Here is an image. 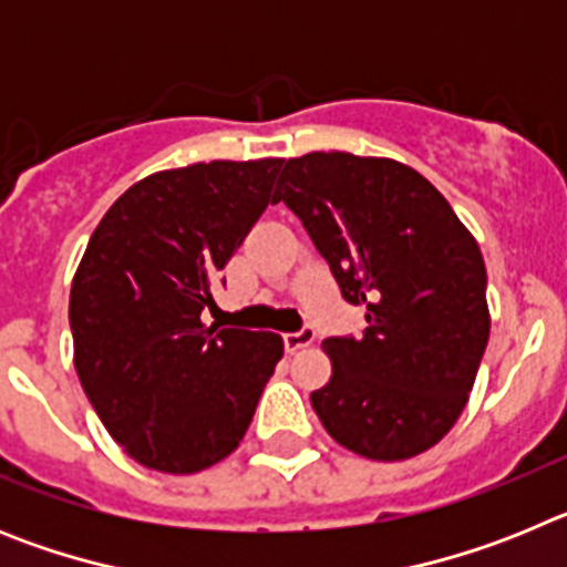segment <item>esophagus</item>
Masks as SVG:
<instances>
[{
	"label": "esophagus",
	"instance_id": "1",
	"mask_svg": "<svg viewBox=\"0 0 567 567\" xmlns=\"http://www.w3.org/2000/svg\"><path fill=\"white\" fill-rule=\"evenodd\" d=\"M315 340V329L312 327H303L298 329V332H287L284 334V349H287L289 354H295L298 349H307L309 343Z\"/></svg>",
	"mask_w": 567,
	"mask_h": 567
}]
</instances>
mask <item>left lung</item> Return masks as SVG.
Returning <instances> with one entry per match:
<instances>
[{
	"instance_id": "left-lung-1",
	"label": "left lung",
	"mask_w": 567,
	"mask_h": 567,
	"mask_svg": "<svg viewBox=\"0 0 567 567\" xmlns=\"http://www.w3.org/2000/svg\"><path fill=\"white\" fill-rule=\"evenodd\" d=\"M275 202L300 218L363 332L323 340L332 378L312 409L343 449L409 460L449 434L488 343L477 240L417 169L392 158H289Z\"/></svg>"
}]
</instances>
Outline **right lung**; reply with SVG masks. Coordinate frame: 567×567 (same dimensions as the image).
<instances>
[{
  "mask_svg": "<svg viewBox=\"0 0 567 567\" xmlns=\"http://www.w3.org/2000/svg\"><path fill=\"white\" fill-rule=\"evenodd\" d=\"M280 158L142 178L90 235L70 289L82 389L135 463L195 474L238 449L284 340L204 327L221 269L267 204Z\"/></svg>",
  "mask_w": 567,
  "mask_h": 567,
  "instance_id": "right-lung-1",
  "label": "right lung"
}]
</instances>
